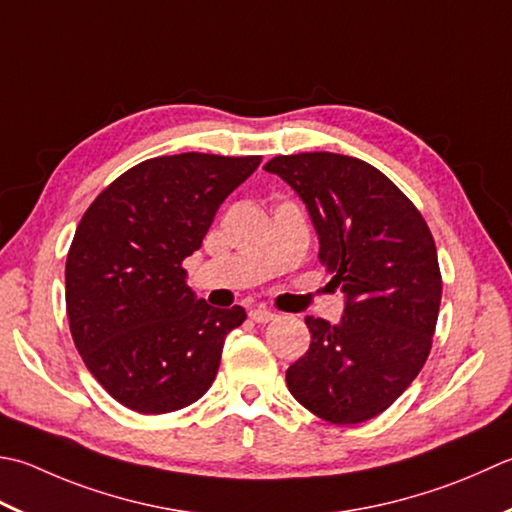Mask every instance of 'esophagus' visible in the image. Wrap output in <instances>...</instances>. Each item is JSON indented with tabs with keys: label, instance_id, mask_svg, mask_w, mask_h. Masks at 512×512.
I'll return each instance as SVG.
<instances>
[{
	"label": "esophagus",
	"instance_id": "1",
	"mask_svg": "<svg viewBox=\"0 0 512 512\" xmlns=\"http://www.w3.org/2000/svg\"><path fill=\"white\" fill-rule=\"evenodd\" d=\"M248 317L253 319L255 324H268V322H273V319H275L277 315L273 313V310H266V308L259 306V308H253V310H250Z\"/></svg>",
	"mask_w": 512,
	"mask_h": 512
}]
</instances>
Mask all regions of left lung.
Returning <instances> with one entry per match:
<instances>
[{"mask_svg":"<svg viewBox=\"0 0 512 512\" xmlns=\"http://www.w3.org/2000/svg\"><path fill=\"white\" fill-rule=\"evenodd\" d=\"M264 170L304 199L319 259L346 295L339 324L306 317L313 339L286 370L288 390L324 422H366L413 384L433 346L442 304L435 239L417 206L362 159L279 155Z\"/></svg>","mask_w":512,"mask_h":512,"instance_id":"left-lung-1","label":"left lung"}]
</instances>
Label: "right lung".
<instances>
[{
  "label": "right lung",
  "mask_w": 512,
  "mask_h": 512,
  "mask_svg": "<svg viewBox=\"0 0 512 512\" xmlns=\"http://www.w3.org/2000/svg\"><path fill=\"white\" fill-rule=\"evenodd\" d=\"M259 155H162L108 184L79 222L66 257L70 335L106 393L142 415L197 402L215 382L242 306L213 308L186 286L219 204Z\"/></svg>",
  "instance_id": "add662e5"
}]
</instances>
